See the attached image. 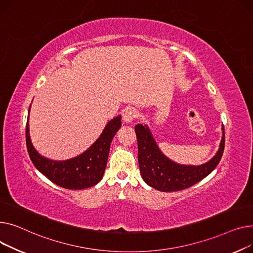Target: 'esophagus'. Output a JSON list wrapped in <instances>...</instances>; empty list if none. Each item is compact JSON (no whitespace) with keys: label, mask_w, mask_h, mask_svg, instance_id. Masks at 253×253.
Returning <instances> with one entry per match:
<instances>
[{"label":"esophagus","mask_w":253,"mask_h":253,"mask_svg":"<svg viewBox=\"0 0 253 253\" xmlns=\"http://www.w3.org/2000/svg\"><path fill=\"white\" fill-rule=\"evenodd\" d=\"M137 117V111L133 109V108H126L125 111H124V114H123V120L125 123L128 124V123H131L135 118Z\"/></svg>","instance_id":"esophagus-1"}]
</instances>
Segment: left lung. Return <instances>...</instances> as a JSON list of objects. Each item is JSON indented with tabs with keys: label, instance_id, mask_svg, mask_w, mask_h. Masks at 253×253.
I'll list each match as a JSON object with an SVG mask.
<instances>
[{
	"label": "left lung",
	"instance_id": "obj_1",
	"mask_svg": "<svg viewBox=\"0 0 253 253\" xmlns=\"http://www.w3.org/2000/svg\"><path fill=\"white\" fill-rule=\"evenodd\" d=\"M216 154L201 166H183L163 154L158 148L148 126H135L138 141V160L143 180L150 187L161 192L187 189L209 175L218 165L225 148V128Z\"/></svg>",
	"mask_w": 253,
	"mask_h": 253
}]
</instances>
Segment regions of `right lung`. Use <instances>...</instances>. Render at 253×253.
<instances>
[{
	"label": "right lung",
	"instance_id": "right-lung-1",
	"mask_svg": "<svg viewBox=\"0 0 253 253\" xmlns=\"http://www.w3.org/2000/svg\"><path fill=\"white\" fill-rule=\"evenodd\" d=\"M28 109V116H29ZM122 116L111 120L103 129L96 142L81 155L62 161L51 160L42 156L32 143L29 136L28 118L26 123V146L34 166L54 184L65 189L82 190L98 184L105 171L110 144L116 131L122 126Z\"/></svg>",
	"mask_w": 253,
	"mask_h": 253
}]
</instances>
